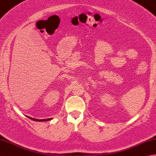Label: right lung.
<instances>
[{"label": "right lung", "mask_w": 156, "mask_h": 156, "mask_svg": "<svg viewBox=\"0 0 156 156\" xmlns=\"http://www.w3.org/2000/svg\"><path fill=\"white\" fill-rule=\"evenodd\" d=\"M27 117H28V118L30 119L31 120H34V121H40V122H44V121H48V120H52V119L50 118V119H40V120H38V119H33V118H31V117L28 116H26Z\"/></svg>", "instance_id": "right-lung-1"}]
</instances>
